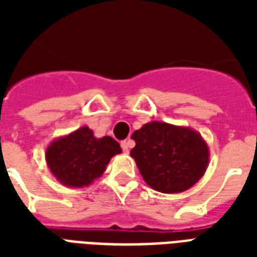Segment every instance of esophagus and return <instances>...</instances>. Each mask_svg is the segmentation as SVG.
<instances>
[{
  "mask_svg": "<svg viewBox=\"0 0 257 257\" xmlns=\"http://www.w3.org/2000/svg\"><path fill=\"white\" fill-rule=\"evenodd\" d=\"M131 147H132V143L131 141H121V148H122V151H124V153H128L129 149H131Z\"/></svg>",
  "mask_w": 257,
  "mask_h": 257,
  "instance_id": "34e87169",
  "label": "esophagus"
}]
</instances>
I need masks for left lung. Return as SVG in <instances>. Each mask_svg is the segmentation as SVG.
Listing matches in <instances>:
<instances>
[{
	"instance_id": "8db88e82",
	"label": "left lung",
	"mask_w": 257,
	"mask_h": 257,
	"mask_svg": "<svg viewBox=\"0 0 257 257\" xmlns=\"http://www.w3.org/2000/svg\"><path fill=\"white\" fill-rule=\"evenodd\" d=\"M131 151L143 179L161 193H180L193 187L209 163V148L199 132L188 126L151 121L135 131Z\"/></svg>"
}]
</instances>
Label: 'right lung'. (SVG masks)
<instances>
[{
	"mask_svg": "<svg viewBox=\"0 0 257 257\" xmlns=\"http://www.w3.org/2000/svg\"><path fill=\"white\" fill-rule=\"evenodd\" d=\"M121 152L114 139H97L89 126H81L52 141L46 148L45 160L58 183L84 188L104 175L110 159Z\"/></svg>",
	"mask_w": 257,
	"mask_h": 257,
	"instance_id": "1",
	"label": "right lung"
}]
</instances>
